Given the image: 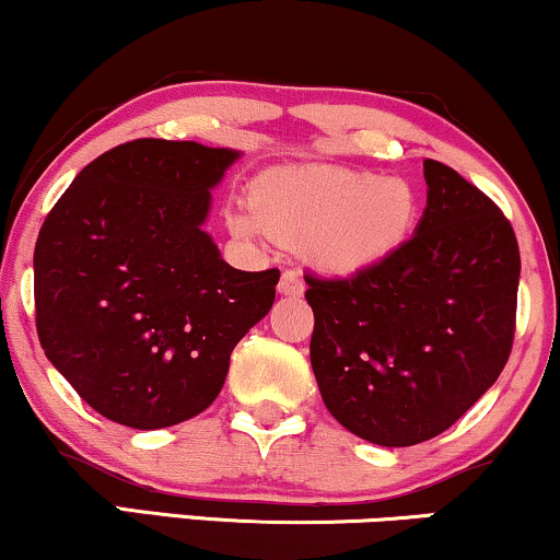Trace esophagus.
Wrapping results in <instances>:
<instances>
[{
    "label": "esophagus",
    "instance_id": "obj_1",
    "mask_svg": "<svg viewBox=\"0 0 560 560\" xmlns=\"http://www.w3.org/2000/svg\"><path fill=\"white\" fill-rule=\"evenodd\" d=\"M278 291L282 295H288V299H299V295H303V291H306V285H303V278L295 272V269H285L280 278Z\"/></svg>",
    "mask_w": 560,
    "mask_h": 560
}]
</instances>
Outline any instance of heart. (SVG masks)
Returning a JSON list of instances; mask_svg holds the SVG:
<instances>
[{
	"label": "heart",
	"instance_id": "b5f03b06",
	"mask_svg": "<svg viewBox=\"0 0 560 560\" xmlns=\"http://www.w3.org/2000/svg\"><path fill=\"white\" fill-rule=\"evenodd\" d=\"M418 218L405 178L332 163L278 165L257 176L252 202H233L225 220L244 241H301L329 272H361L397 252Z\"/></svg>",
	"mask_w": 560,
	"mask_h": 560
}]
</instances>
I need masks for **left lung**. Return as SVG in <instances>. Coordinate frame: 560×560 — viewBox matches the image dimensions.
I'll return each mask as SVG.
<instances>
[{"label":"left lung","mask_w":560,"mask_h":560,"mask_svg":"<svg viewBox=\"0 0 560 560\" xmlns=\"http://www.w3.org/2000/svg\"><path fill=\"white\" fill-rule=\"evenodd\" d=\"M423 218L350 278L306 275L312 369L340 425L378 446L444 433L491 389L516 324L520 244L478 186L423 163Z\"/></svg>","instance_id":"left-lung-1"}]
</instances>
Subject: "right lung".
Segmentation results:
<instances>
[{
	"mask_svg": "<svg viewBox=\"0 0 560 560\" xmlns=\"http://www.w3.org/2000/svg\"><path fill=\"white\" fill-rule=\"evenodd\" d=\"M236 150L135 140L80 171L40 225V348L114 423L153 431L199 416L241 337L275 303L280 269L244 272L202 231Z\"/></svg>",
	"mask_w": 560,
	"mask_h": 560,
	"instance_id": "1",
	"label": "right lung"
}]
</instances>
